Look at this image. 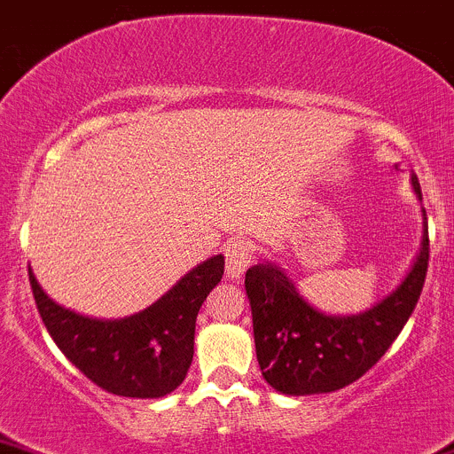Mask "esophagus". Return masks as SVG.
Wrapping results in <instances>:
<instances>
[{"instance_id":"esophagus-1","label":"esophagus","mask_w":454,"mask_h":454,"mask_svg":"<svg viewBox=\"0 0 454 454\" xmlns=\"http://www.w3.org/2000/svg\"><path fill=\"white\" fill-rule=\"evenodd\" d=\"M225 260H227V278L240 279L245 270L249 269L254 262V249L247 240H231L225 247Z\"/></svg>"}]
</instances>
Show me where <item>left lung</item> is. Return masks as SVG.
Instances as JSON below:
<instances>
[{
    "label": "left lung",
    "instance_id": "1",
    "mask_svg": "<svg viewBox=\"0 0 454 454\" xmlns=\"http://www.w3.org/2000/svg\"><path fill=\"white\" fill-rule=\"evenodd\" d=\"M411 179L422 199L418 176ZM428 249V227L424 225L419 254L400 286L352 317H332L312 308L286 273L270 262L251 266L245 288L264 380L288 395L330 394L358 380L398 339L418 306L427 279Z\"/></svg>",
    "mask_w": 454,
    "mask_h": 454
}]
</instances>
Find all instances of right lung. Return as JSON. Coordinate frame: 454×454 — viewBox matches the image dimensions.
Here are the masks:
<instances>
[{
    "label": "right lung",
    "mask_w": 454,
    "mask_h": 454,
    "mask_svg": "<svg viewBox=\"0 0 454 454\" xmlns=\"http://www.w3.org/2000/svg\"><path fill=\"white\" fill-rule=\"evenodd\" d=\"M225 258L196 264L161 299L124 319H91L59 306L32 269V295L60 352L91 382L124 398H161L185 380L194 356L196 315L221 282Z\"/></svg>",
    "instance_id": "1"
}]
</instances>
